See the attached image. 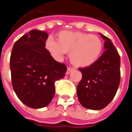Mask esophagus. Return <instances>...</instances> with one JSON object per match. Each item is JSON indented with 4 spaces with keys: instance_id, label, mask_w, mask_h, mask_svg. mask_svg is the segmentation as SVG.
I'll list each match as a JSON object with an SVG mask.
<instances>
[{
    "instance_id": "34e87169",
    "label": "esophagus",
    "mask_w": 132,
    "mask_h": 132,
    "mask_svg": "<svg viewBox=\"0 0 132 132\" xmlns=\"http://www.w3.org/2000/svg\"><path fill=\"white\" fill-rule=\"evenodd\" d=\"M74 70L73 68H71V67H69V68H68V70H67V72H66V74H68V75L70 72H72L73 70Z\"/></svg>"
}]
</instances>
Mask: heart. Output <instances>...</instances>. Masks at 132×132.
<instances>
[{"label":"heart","instance_id":"b5f03b06","mask_svg":"<svg viewBox=\"0 0 132 132\" xmlns=\"http://www.w3.org/2000/svg\"><path fill=\"white\" fill-rule=\"evenodd\" d=\"M102 39L96 35L80 31H62L57 34V42L49 37L45 48L56 59L70 52V60L76 67L85 68L94 64L103 51Z\"/></svg>","mask_w":132,"mask_h":132}]
</instances>
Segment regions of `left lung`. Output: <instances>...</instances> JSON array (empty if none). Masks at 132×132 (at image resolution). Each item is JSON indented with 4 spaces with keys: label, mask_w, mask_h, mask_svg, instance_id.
<instances>
[{
    "label": "left lung",
    "mask_w": 132,
    "mask_h": 132,
    "mask_svg": "<svg viewBox=\"0 0 132 132\" xmlns=\"http://www.w3.org/2000/svg\"><path fill=\"white\" fill-rule=\"evenodd\" d=\"M105 39V51L93 64L79 68L82 79L77 86V95L84 107L104 109L114 98L120 81V58L111 39Z\"/></svg>",
    "instance_id": "obj_1"
}]
</instances>
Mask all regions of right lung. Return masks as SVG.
I'll list each match as a JSON object with an SVG mask.
<instances>
[{
    "instance_id": "1",
    "label": "right lung",
    "mask_w": 132,
    "mask_h": 132,
    "mask_svg": "<svg viewBox=\"0 0 132 132\" xmlns=\"http://www.w3.org/2000/svg\"><path fill=\"white\" fill-rule=\"evenodd\" d=\"M48 37L42 31H30L16 41L10 56L13 89L23 104L34 109L51 103L56 81L67 71V66L56 62L45 48Z\"/></svg>"
}]
</instances>
